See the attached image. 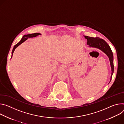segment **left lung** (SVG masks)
<instances>
[{"mask_svg": "<svg viewBox=\"0 0 124 124\" xmlns=\"http://www.w3.org/2000/svg\"><path fill=\"white\" fill-rule=\"evenodd\" d=\"M84 37L87 40V44L89 45V47L97 48L101 50L108 57L111 68V75L110 77V82L114 72L113 55L110 47L104 40L101 39L99 37L94 38L88 36H84Z\"/></svg>", "mask_w": 124, "mask_h": 124, "instance_id": "left-lung-1", "label": "left lung"}]
</instances>
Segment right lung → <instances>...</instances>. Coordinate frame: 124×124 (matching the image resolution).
Here are the masks:
<instances>
[{"instance_id": "1", "label": "right lung", "mask_w": 124, "mask_h": 124, "mask_svg": "<svg viewBox=\"0 0 124 124\" xmlns=\"http://www.w3.org/2000/svg\"><path fill=\"white\" fill-rule=\"evenodd\" d=\"M39 35H41V33H32V34H26V35H24L23 36L22 38L21 39V40H20V42L19 43H18L17 44H16L14 47L13 49V50H12V56H11V58L12 57V56H13V53L14 52L15 49L16 48H17L20 45H21L22 43L24 42V41L25 40H26L27 39V38H33V37H36L37 36H38Z\"/></svg>"}]
</instances>
